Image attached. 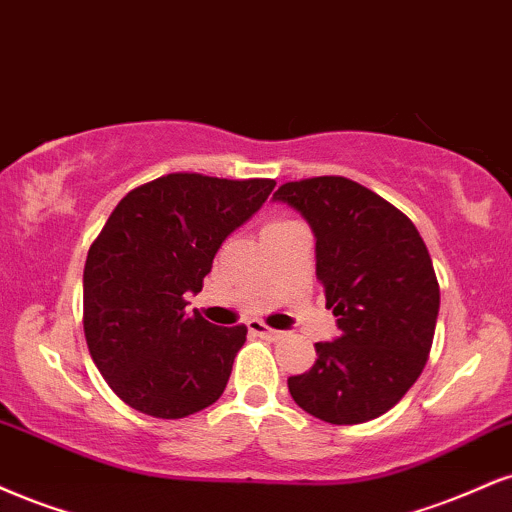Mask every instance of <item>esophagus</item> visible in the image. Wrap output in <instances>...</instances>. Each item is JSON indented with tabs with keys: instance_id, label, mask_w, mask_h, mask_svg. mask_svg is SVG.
I'll return each mask as SVG.
<instances>
[{
	"instance_id": "esophagus-1",
	"label": "esophagus",
	"mask_w": 512,
	"mask_h": 512,
	"mask_svg": "<svg viewBox=\"0 0 512 512\" xmlns=\"http://www.w3.org/2000/svg\"><path fill=\"white\" fill-rule=\"evenodd\" d=\"M248 329L252 331V334L262 336V338H269V341H279V338H283V331H276L272 329V326H267L264 322H257V319H252V322L248 324Z\"/></svg>"
}]
</instances>
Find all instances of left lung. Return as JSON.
Instances as JSON below:
<instances>
[{"label":"left lung","instance_id":"left-lung-1","mask_svg":"<svg viewBox=\"0 0 512 512\" xmlns=\"http://www.w3.org/2000/svg\"><path fill=\"white\" fill-rule=\"evenodd\" d=\"M274 200L315 233L317 279L341 329L315 343V365L288 377V391L317 420H374L408 393L432 350L439 281L427 245L400 209L350 178L283 183Z\"/></svg>","mask_w":512,"mask_h":512}]
</instances>
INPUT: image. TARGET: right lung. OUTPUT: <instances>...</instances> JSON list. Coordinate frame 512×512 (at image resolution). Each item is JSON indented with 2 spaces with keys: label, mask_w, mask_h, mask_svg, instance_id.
<instances>
[{
  "label": "right lung",
  "mask_w": 512,
  "mask_h": 512,
  "mask_svg": "<svg viewBox=\"0 0 512 512\" xmlns=\"http://www.w3.org/2000/svg\"><path fill=\"white\" fill-rule=\"evenodd\" d=\"M272 178L166 174L133 188L90 245L83 329L90 355L123 403L181 420L219 400L248 326L186 315L226 236L272 193Z\"/></svg>",
  "instance_id": "add662e5"
}]
</instances>
